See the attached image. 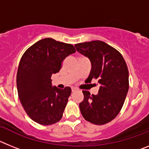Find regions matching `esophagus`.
Instances as JSON below:
<instances>
[{
  "instance_id": "esophagus-1",
  "label": "esophagus",
  "mask_w": 149,
  "mask_h": 149,
  "mask_svg": "<svg viewBox=\"0 0 149 149\" xmlns=\"http://www.w3.org/2000/svg\"><path fill=\"white\" fill-rule=\"evenodd\" d=\"M77 91H78V89H77V88H74V87H72V93H74V92H77Z\"/></svg>"
}]
</instances>
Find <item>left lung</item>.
I'll return each instance as SVG.
<instances>
[{
    "label": "left lung",
    "instance_id": "1",
    "mask_svg": "<svg viewBox=\"0 0 149 149\" xmlns=\"http://www.w3.org/2000/svg\"><path fill=\"white\" fill-rule=\"evenodd\" d=\"M74 47L91 62L92 68L86 81L91 82L97 79L100 84L97 95L83 91L84 101L79 104L81 114L86 121L95 125L108 123L119 113L127 95V64L119 51L102 41L78 43Z\"/></svg>",
    "mask_w": 149,
    "mask_h": 149
}]
</instances>
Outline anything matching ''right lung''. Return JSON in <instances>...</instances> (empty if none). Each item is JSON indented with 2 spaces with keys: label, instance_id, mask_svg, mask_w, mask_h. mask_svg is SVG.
Instances as JSON below:
<instances>
[{
  "label": "right lung",
  "instance_id": "add662e5",
  "mask_svg": "<svg viewBox=\"0 0 149 149\" xmlns=\"http://www.w3.org/2000/svg\"><path fill=\"white\" fill-rule=\"evenodd\" d=\"M75 52L72 45L45 38L30 46L22 56L16 76L18 97L36 123L50 125L62 119L72 89L53 87L51 75L60 72L65 57Z\"/></svg>",
  "mask_w": 149,
  "mask_h": 149
}]
</instances>
